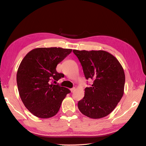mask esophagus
Returning <instances> with one entry per match:
<instances>
[{
	"instance_id": "obj_1",
	"label": "esophagus",
	"mask_w": 146,
	"mask_h": 146,
	"mask_svg": "<svg viewBox=\"0 0 146 146\" xmlns=\"http://www.w3.org/2000/svg\"><path fill=\"white\" fill-rule=\"evenodd\" d=\"M70 91L72 92H73L74 91H75V88H71L70 89Z\"/></svg>"
}]
</instances>
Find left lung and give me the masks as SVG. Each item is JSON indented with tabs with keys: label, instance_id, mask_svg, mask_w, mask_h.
Returning a JSON list of instances; mask_svg holds the SVG:
<instances>
[{
	"label": "left lung",
	"instance_id": "1",
	"mask_svg": "<svg viewBox=\"0 0 146 146\" xmlns=\"http://www.w3.org/2000/svg\"><path fill=\"white\" fill-rule=\"evenodd\" d=\"M86 80L93 83L84 89L78 107L83 115L98 119L106 117L120 101L124 93V70L113 55L104 50H73Z\"/></svg>",
	"mask_w": 146,
	"mask_h": 146
}]
</instances>
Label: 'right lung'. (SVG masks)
Segmentation results:
<instances>
[{"label":"right lung","instance_id":"obj_1","mask_svg":"<svg viewBox=\"0 0 146 146\" xmlns=\"http://www.w3.org/2000/svg\"><path fill=\"white\" fill-rule=\"evenodd\" d=\"M72 49L61 47L37 48L26 55L18 69V92L26 108L36 117L48 118L57 113L70 91L54 84L64 74L56 67Z\"/></svg>","mask_w":146,"mask_h":146}]
</instances>
